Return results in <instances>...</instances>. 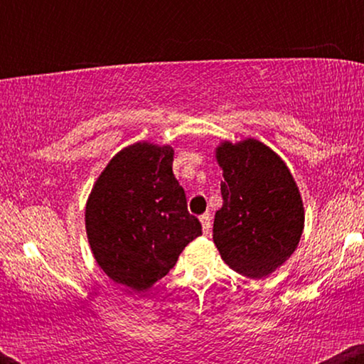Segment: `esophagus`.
Instances as JSON below:
<instances>
[{"label": "esophagus", "mask_w": 364, "mask_h": 364, "mask_svg": "<svg viewBox=\"0 0 364 364\" xmlns=\"http://www.w3.org/2000/svg\"><path fill=\"white\" fill-rule=\"evenodd\" d=\"M200 223H202V228H203V232L208 235V231H210V225H212V215L205 212L203 215H200Z\"/></svg>", "instance_id": "obj_1"}]
</instances>
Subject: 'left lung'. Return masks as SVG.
<instances>
[{"label":"left lung","instance_id":"left-lung-1","mask_svg":"<svg viewBox=\"0 0 364 364\" xmlns=\"http://www.w3.org/2000/svg\"><path fill=\"white\" fill-rule=\"evenodd\" d=\"M223 168V207L215 212L214 243L237 274H272L298 248L304 207L289 168L272 149L246 139L215 149Z\"/></svg>","mask_w":364,"mask_h":364}]
</instances>
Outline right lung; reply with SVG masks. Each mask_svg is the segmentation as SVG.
Returning <instances> with one entry per match:
<instances>
[{
    "mask_svg": "<svg viewBox=\"0 0 364 364\" xmlns=\"http://www.w3.org/2000/svg\"><path fill=\"white\" fill-rule=\"evenodd\" d=\"M173 156L171 145H128L99 174L87 200L85 229L95 262L133 291L152 287L202 235L173 174Z\"/></svg>",
    "mask_w": 364,
    "mask_h": 364,
    "instance_id": "right-lung-1",
    "label": "right lung"
}]
</instances>
